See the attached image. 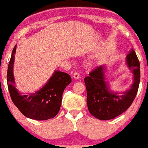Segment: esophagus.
<instances>
[{"label": "esophagus", "mask_w": 148, "mask_h": 148, "mask_svg": "<svg viewBox=\"0 0 148 148\" xmlns=\"http://www.w3.org/2000/svg\"><path fill=\"white\" fill-rule=\"evenodd\" d=\"M73 77L74 78H75V79H79V78H80V74H79V73L78 72H74V73H73Z\"/></svg>", "instance_id": "1"}]
</instances>
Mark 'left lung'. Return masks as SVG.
<instances>
[{
    "mask_svg": "<svg viewBox=\"0 0 148 148\" xmlns=\"http://www.w3.org/2000/svg\"><path fill=\"white\" fill-rule=\"evenodd\" d=\"M128 68L134 74L131 88L119 95L108 91L104 77V67L99 66L85 77L87 90V104L90 114L99 120H110L121 114L131 105L137 95L140 79V62L133 49L126 57Z\"/></svg>",
    "mask_w": 148,
    "mask_h": 148,
    "instance_id": "obj_1",
    "label": "left lung"
}]
</instances>
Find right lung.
Listing matches in <instances>:
<instances>
[{"label": "right lung", "instance_id": "obj_1", "mask_svg": "<svg viewBox=\"0 0 148 148\" xmlns=\"http://www.w3.org/2000/svg\"><path fill=\"white\" fill-rule=\"evenodd\" d=\"M16 45L12 50L7 72V82L11 99L20 112L29 119L42 121L53 118L60 110L62 95L67 85L71 82L70 75L55 71L49 82L39 91L33 95H20L14 87L12 73L14 55Z\"/></svg>", "mask_w": 148, "mask_h": 148}]
</instances>
